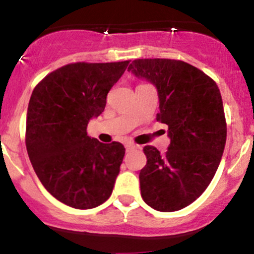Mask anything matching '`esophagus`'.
Segmentation results:
<instances>
[{"instance_id":"1","label":"esophagus","mask_w":254,"mask_h":254,"mask_svg":"<svg viewBox=\"0 0 254 254\" xmlns=\"http://www.w3.org/2000/svg\"><path fill=\"white\" fill-rule=\"evenodd\" d=\"M136 147H137V146L134 145V143H127V145H125V148H127V151L135 150V148H136Z\"/></svg>"}]
</instances>
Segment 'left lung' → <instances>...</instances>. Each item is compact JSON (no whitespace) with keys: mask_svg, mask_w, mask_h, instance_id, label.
Here are the masks:
<instances>
[{"mask_svg":"<svg viewBox=\"0 0 254 254\" xmlns=\"http://www.w3.org/2000/svg\"><path fill=\"white\" fill-rule=\"evenodd\" d=\"M157 88L171 143L165 155L145 146L141 196L158 211H177L199 198L214 178L226 143V119L216 82L181 60L137 59L127 67Z\"/></svg>","mask_w":254,"mask_h":254,"instance_id":"1","label":"left lung"}]
</instances>
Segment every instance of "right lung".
Segmentation results:
<instances>
[{
  "mask_svg": "<svg viewBox=\"0 0 254 254\" xmlns=\"http://www.w3.org/2000/svg\"><path fill=\"white\" fill-rule=\"evenodd\" d=\"M129 63L67 64L45 76L30 96L28 156L45 189L66 205L92 209L111 196L125 148L88 136L87 125L104 111L107 94Z\"/></svg>",
  "mask_w": 254,
  "mask_h": 254,
  "instance_id": "add662e5",
  "label": "right lung"
}]
</instances>
